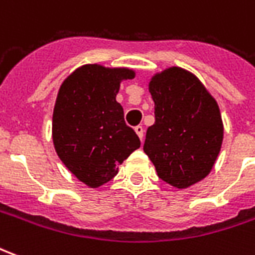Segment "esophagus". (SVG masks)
<instances>
[{"mask_svg": "<svg viewBox=\"0 0 255 255\" xmlns=\"http://www.w3.org/2000/svg\"><path fill=\"white\" fill-rule=\"evenodd\" d=\"M135 132L138 133V136L140 138V140L143 139L144 129H143V127H142V126H136V127H135Z\"/></svg>", "mask_w": 255, "mask_h": 255, "instance_id": "obj_1", "label": "esophagus"}]
</instances>
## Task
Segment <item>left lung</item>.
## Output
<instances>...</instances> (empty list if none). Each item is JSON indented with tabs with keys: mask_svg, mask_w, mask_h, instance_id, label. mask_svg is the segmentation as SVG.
Returning a JSON list of instances; mask_svg holds the SVG:
<instances>
[{
	"mask_svg": "<svg viewBox=\"0 0 255 255\" xmlns=\"http://www.w3.org/2000/svg\"><path fill=\"white\" fill-rule=\"evenodd\" d=\"M155 122L143 150L157 175L173 187L202 180L213 168L223 142L217 102L202 83L182 68H171L150 82Z\"/></svg>",
	"mask_w": 255,
	"mask_h": 255,
	"instance_id": "obj_1",
	"label": "left lung"
}]
</instances>
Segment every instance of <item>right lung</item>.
I'll return each instance as SVG.
<instances>
[{
	"label": "right lung",
	"mask_w": 255,
	"mask_h": 255,
	"mask_svg": "<svg viewBox=\"0 0 255 255\" xmlns=\"http://www.w3.org/2000/svg\"><path fill=\"white\" fill-rule=\"evenodd\" d=\"M129 69L84 65L65 79L53 112V143L60 160L90 187H100L117 175L119 165L140 146L124 122L116 101Z\"/></svg>",
	"instance_id": "obj_1"
}]
</instances>
